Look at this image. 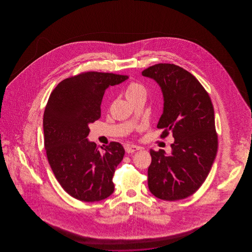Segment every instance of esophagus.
<instances>
[{
  "label": "esophagus",
  "mask_w": 252,
  "mask_h": 252,
  "mask_svg": "<svg viewBox=\"0 0 252 252\" xmlns=\"http://www.w3.org/2000/svg\"><path fill=\"white\" fill-rule=\"evenodd\" d=\"M125 150L127 153H133L135 151L141 150V148L139 146H136V145H128V146H126Z\"/></svg>",
  "instance_id": "34e87169"
}]
</instances>
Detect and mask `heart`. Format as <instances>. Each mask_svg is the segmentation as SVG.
Instances as JSON below:
<instances>
[{
  "label": "heart",
  "instance_id": "heart-1",
  "mask_svg": "<svg viewBox=\"0 0 252 252\" xmlns=\"http://www.w3.org/2000/svg\"><path fill=\"white\" fill-rule=\"evenodd\" d=\"M125 95L126 98L128 99V101L133 100L137 97L146 96V89L144 86L139 83H131L128 85V87L126 88L125 91Z\"/></svg>",
  "mask_w": 252,
  "mask_h": 252
}]
</instances>
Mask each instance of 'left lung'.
Segmentation results:
<instances>
[{"label": "left lung", "instance_id": "left-lung-1", "mask_svg": "<svg viewBox=\"0 0 252 252\" xmlns=\"http://www.w3.org/2000/svg\"><path fill=\"white\" fill-rule=\"evenodd\" d=\"M142 75L160 87L164 107L157 127L175 139L170 154L150 150L149 189L165 201L187 198L203 185L217 153L213 103L199 81L176 64H157Z\"/></svg>", "mask_w": 252, "mask_h": 252}]
</instances>
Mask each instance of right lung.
<instances>
[{"label": "right lung", "instance_id": "right-lung-1", "mask_svg": "<svg viewBox=\"0 0 252 252\" xmlns=\"http://www.w3.org/2000/svg\"><path fill=\"white\" fill-rule=\"evenodd\" d=\"M128 77L86 72L61 81L44 112V143L55 177L72 197L84 202L107 198L114 191V171L124 158V147L111 142L102 150L87 138L89 124L101 117L109 86Z\"/></svg>", "mask_w": 252, "mask_h": 252}]
</instances>
